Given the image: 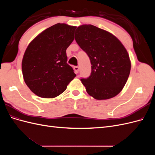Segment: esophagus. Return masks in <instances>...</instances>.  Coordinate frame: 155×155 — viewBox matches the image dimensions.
<instances>
[{
	"label": "esophagus",
	"instance_id": "esophagus-1",
	"mask_svg": "<svg viewBox=\"0 0 155 155\" xmlns=\"http://www.w3.org/2000/svg\"><path fill=\"white\" fill-rule=\"evenodd\" d=\"M74 71H75V73L76 74H78V71H79V67H74Z\"/></svg>",
	"mask_w": 155,
	"mask_h": 155
}]
</instances>
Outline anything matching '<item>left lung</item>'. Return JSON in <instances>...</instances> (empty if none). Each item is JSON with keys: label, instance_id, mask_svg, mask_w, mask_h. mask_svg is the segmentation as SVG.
<instances>
[{"label": "left lung", "instance_id": "1", "mask_svg": "<svg viewBox=\"0 0 155 155\" xmlns=\"http://www.w3.org/2000/svg\"><path fill=\"white\" fill-rule=\"evenodd\" d=\"M75 39L92 64L91 76L81 79L87 93L99 100L118 95L127 81L131 67L122 43L109 31L91 25L78 27Z\"/></svg>", "mask_w": 155, "mask_h": 155}]
</instances>
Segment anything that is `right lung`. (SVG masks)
Instances as JSON below:
<instances>
[{
  "label": "right lung",
  "mask_w": 155,
  "mask_h": 155,
  "mask_svg": "<svg viewBox=\"0 0 155 155\" xmlns=\"http://www.w3.org/2000/svg\"><path fill=\"white\" fill-rule=\"evenodd\" d=\"M76 26L58 23L37 35L28 46L22 61L23 78L35 95L58 96L76 76L67 64V48L74 39Z\"/></svg>",
  "instance_id": "1"
}]
</instances>
